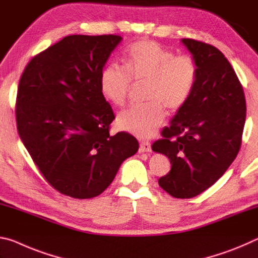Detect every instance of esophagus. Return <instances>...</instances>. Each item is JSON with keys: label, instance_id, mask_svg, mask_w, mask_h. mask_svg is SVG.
Instances as JSON below:
<instances>
[{"label": "esophagus", "instance_id": "obj_1", "mask_svg": "<svg viewBox=\"0 0 258 258\" xmlns=\"http://www.w3.org/2000/svg\"><path fill=\"white\" fill-rule=\"evenodd\" d=\"M139 151L142 152V153H145V152H151V144L149 142H142L141 145H139Z\"/></svg>", "mask_w": 258, "mask_h": 258}]
</instances>
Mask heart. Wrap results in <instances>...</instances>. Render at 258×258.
Listing matches in <instances>:
<instances>
[{"instance_id":"1","label":"heart","mask_w":258,"mask_h":258,"mask_svg":"<svg viewBox=\"0 0 258 258\" xmlns=\"http://www.w3.org/2000/svg\"><path fill=\"white\" fill-rule=\"evenodd\" d=\"M198 65L192 57L176 56L151 40H139L124 52V67L107 64L100 72L99 86L109 103L122 106L132 81L144 82L146 103L124 109L116 117L121 130L138 138H150L164 119V108L175 113L187 103L196 88Z\"/></svg>"}]
</instances>
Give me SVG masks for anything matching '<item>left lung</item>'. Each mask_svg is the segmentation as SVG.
<instances>
[{
    "instance_id": "1",
    "label": "left lung",
    "mask_w": 258,
    "mask_h": 258,
    "mask_svg": "<svg viewBox=\"0 0 258 258\" xmlns=\"http://www.w3.org/2000/svg\"><path fill=\"white\" fill-rule=\"evenodd\" d=\"M181 43L197 61V84L152 150L171 163L160 186L171 197L189 199L216 183L234 161L241 146L246 99L234 70L217 48L192 39H181Z\"/></svg>"
}]
</instances>
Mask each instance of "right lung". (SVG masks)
Masks as SVG:
<instances>
[{
    "instance_id": "1",
    "label": "right lung",
    "mask_w": 258,
    "mask_h": 258,
    "mask_svg": "<svg viewBox=\"0 0 258 258\" xmlns=\"http://www.w3.org/2000/svg\"><path fill=\"white\" fill-rule=\"evenodd\" d=\"M122 37L70 35L36 54L17 92V129L45 180L75 199L106 189L138 151L128 133L109 135L114 113L100 91V72Z\"/></svg>"
}]
</instances>
